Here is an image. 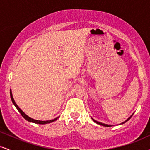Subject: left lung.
<instances>
[{
	"label": "left lung",
	"mask_w": 150,
	"mask_h": 150,
	"mask_svg": "<svg viewBox=\"0 0 150 150\" xmlns=\"http://www.w3.org/2000/svg\"><path fill=\"white\" fill-rule=\"evenodd\" d=\"M132 115H133V113H132V114L131 115V116H130V117H129V118H128V119L127 120H125L124 122H123V123H120V124H118V125H121V124H123V123H126L127 121H128V120H129L130 119V118H131L132 117ZM92 119L94 120V123H97V124H99V125H103V126H105V127H111V126H113L112 125H108V124H105V123H101V122H99V121H97V120H95L94 119H93V118H92Z\"/></svg>",
	"instance_id": "left-lung-1"
}]
</instances>
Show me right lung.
<instances>
[{
  "label": "right lung",
  "mask_w": 150,
  "mask_h": 150,
  "mask_svg": "<svg viewBox=\"0 0 150 150\" xmlns=\"http://www.w3.org/2000/svg\"><path fill=\"white\" fill-rule=\"evenodd\" d=\"M10 98H11V100L13 101V104L15 105V107L17 108V109L18 110V111L21 113V115L24 118H25V120H28L29 122H32V123H37V124H46V123H52V122L55 121V120H56L58 119V118H59V116L57 117V118H53L52 120H35V119H33V118H30V117H29L27 116V114H25V113L23 112V111H22L21 109H20V108L19 107V106L17 105L16 103H15V101L14 100V99H13V94H12V91L11 89H10Z\"/></svg>",
  "instance_id": "1"
}]
</instances>
